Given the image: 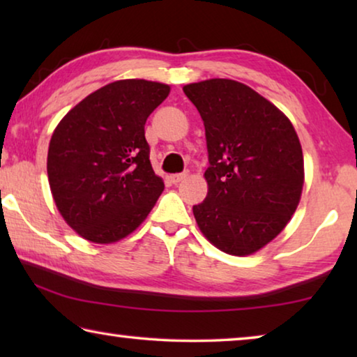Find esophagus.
<instances>
[{
    "label": "esophagus",
    "instance_id": "esophagus-1",
    "mask_svg": "<svg viewBox=\"0 0 357 357\" xmlns=\"http://www.w3.org/2000/svg\"><path fill=\"white\" fill-rule=\"evenodd\" d=\"M187 178V173H179V174H172L170 176V181L173 184H178L181 183V181H184Z\"/></svg>",
    "mask_w": 357,
    "mask_h": 357
}]
</instances>
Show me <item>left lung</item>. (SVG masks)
Listing matches in <instances>:
<instances>
[{
    "label": "left lung",
    "mask_w": 357,
    "mask_h": 357,
    "mask_svg": "<svg viewBox=\"0 0 357 357\" xmlns=\"http://www.w3.org/2000/svg\"><path fill=\"white\" fill-rule=\"evenodd\" d=\"M183 91L200 112L209 154L197 225L219 250L252 255L279 236L301 202L299 137L285 113L241 82L209 78Z\"/></svg>",
    "instance_id": "obj_1"
}]
</instances>
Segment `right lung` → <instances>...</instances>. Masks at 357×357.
Masks as SVG:
<instances>
[{
  "instance_id": "1",
  "label": "right lung",
  "mask_w": 357,
  "mask_h": 357,
  "mask_svg": "<svg viewBox=\"0 0 357 357\" xmlns=\"http://www.w3.org/2000/svg\"><path fill=\"white\" fill-rule=\"evenodd\" d=\"M170 94L165 83L116 80L86 96L53 130L48 184L59 214L89 243L113 244L142 225L164 192L144 124Z\"/></svg>"
}]
</instances>
